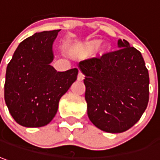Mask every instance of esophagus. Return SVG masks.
<instances>
[{"label": "esophagus", "instance_id": "34e87169", "mask_svg": "<svg viewBox=\"0 0 160 160\" xmlns=\"http://www.w3.org/2000/svg\"><path fill=\"white\" fill-rule=\"evenodd\" d=\"M84 79V75L82 72H79L78 75V81H82Z\"/></svg>", "mask_w": 160, "mask_h": 160}]
</instances>
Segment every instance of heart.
Here are the masks:
<instances>
[{"instance_id": "b5f03b06", "label": "heart", "mask_w": 160, "mask_h": 160, "mask_svg": "<svg viewBox=\"0 0 160 160\" xmlns=\"http://www.w3.org/2000/svg\"><path fill=\"white\" fill-rule=\"evenodd\" d=\"M100 43H101V40H99V39H92V40L86 41L80 45H78L76 48V50L81 56H88L96 49L95 54L97 57H103L111 51L112 47L108 42H103L102 44H100Z\"/></svg>"}]
</instances>
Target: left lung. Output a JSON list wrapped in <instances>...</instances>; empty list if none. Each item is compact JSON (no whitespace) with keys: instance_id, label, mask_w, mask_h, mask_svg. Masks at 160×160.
<instances>
[{"instance_id":"left-lung-1","label":"left lung","mask_w":160,"mask_h":160,"mask_svg":"<svg viewBox=\"0 0 160 160\" xmlns=\"http://www.w3.org/2000/svg\"><path fill=\"white\" fill-rule=\"evenodd\" d=\"M118 50L80 62L87 114L103 132H124L140 119L149 101V74L141 53L126 40Z\"/></svg>"}]
</instances>
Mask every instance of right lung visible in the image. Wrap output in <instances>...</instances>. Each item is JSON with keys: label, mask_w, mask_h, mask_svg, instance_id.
Listing matches in <instances>:
<instances>
[{"label": "right lung", "mask_w": 160, "mask_h": 160, "mask_svg": "<svg viewBox=\"0 0 160 160\" xmlns=\"http://www.w3.org/2000/svg\"><path fill=\"white\" fill-rule=\"evenodd\" d=\"M59 30L36 33L22 41L7 66L4 98L13 118L24 127H42L56 116L60 98L77 80V68L57 71L53 43Z\"/></svg>", "instance_id": "add662e5"}]
</instances>
